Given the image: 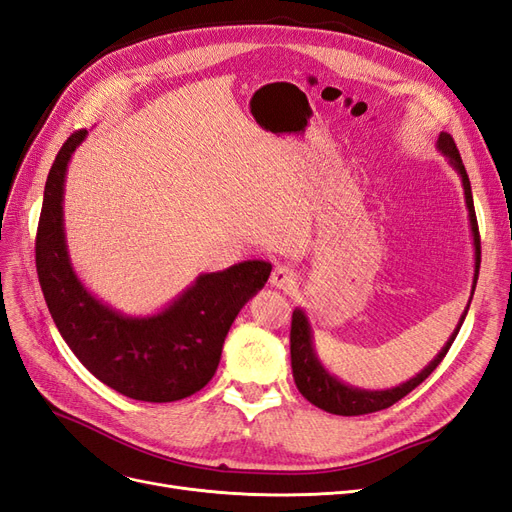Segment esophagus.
I'll return each mask as SVG.
<instances>
[{
  "instance_id": "esophagus-1",
  "label": "esophagus",
  "mask_w": 512,
  "mask_h": 512,
  "mask_svg": "<svg viewBox=\"0 0 512 512\" xmlns=\"http://www.w3.org/2000/svg\"><path fill=\"white\" fill-rule=\"evenodd\" d=\"M271 286L280 290H292L297 286V273L290 267H275L271 273Z\"/></svg>"
}]
</instances>
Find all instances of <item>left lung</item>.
Masks as SVG:
<instances>
[{"label":"left lung","instance_id":"1","mask_svg":"<svg viewBox=\"0 0 512 512\" xmlns=\"http://www.w3.org/2000/svg\"><path fill=\"white\" fill-rule=\"evenodd\" d=\"M436 149L442 153L446 162L451 164V168L459 175L461 185H463V196H466L468 220H470V230H472V245H474V277H472V292H470V301H472V294H474L476 280H478V269H480V237H478V224H476V213H474V198H472L470 179H468L466 166H463V162H461V156H459L457 145L451 138V134L440 132L438 141H436ZM470 301H468L466 309H463L455 331L451 333V337L446 339L442 350L433 356V359L421 371H418L414 378L401 382L397 386H391V389H382V391L359 389V386L346 384L344 380L333 376L331 371L322 365L320 356L316 352L314 331H312V324H309L305 309L294 307L292 329H290V363H292L294 384H297L299 393L307 401H312L314 406H318L324 412L339 414V416H359V414H369V412L391 408L395 401H399L401 397H406L412 389H416V386L421 384L431 374V371L440 365L448 348L453 346L463 320H466V316H468Z\"/></svg>","mask_w":512,"mask_h":512}]
</instances>
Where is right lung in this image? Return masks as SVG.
Masks as SVG:
<instances>
[{
  "instance_id": "add662e5",
  "label": "right lung",
  "mask_w": 512,
  "mask_h": 512,
  "mask_svg": "<svg viewBox=\"0 0 512 512\" xmlns=\"http://www.w3.org/2000/svg\"><path fill=\"white\" fill-rule=\"evenodd\" d=\"M85 138L87 130L74 132L46 177L36 237L44 301L76 359L106 386L151 404L190 397L213 378L230 324L267 284L271 262L243 260L224 271L200 273L147 316L123 314L104 303L76 273L66 239V173Z\"/></svg>"
}]
</instances>
